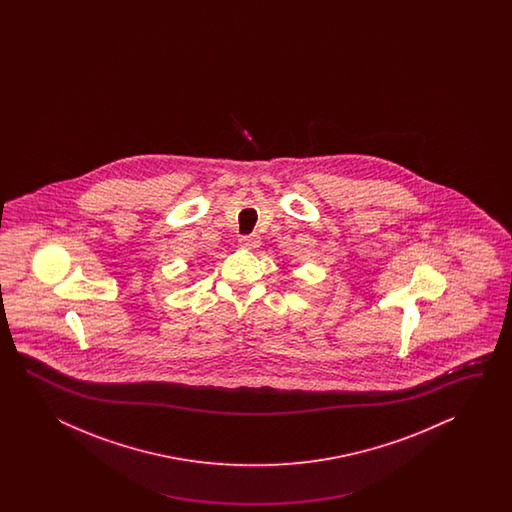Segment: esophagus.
Wrapping results in <instances>:
<instances>
[{
	"instance_id": "obj_1",
	"label": "esophagus",
	"mask_w": 512,
	"mask_h": 512,
	"mask_svg": "<svg viewBox=\"0 0 512 512\" xmlns=\"http://www.w3.org/2000/svg\"><path fill=\"white\" fill-rule=\"evenodd\" d=\"M240 245L241 247H245V249H258L261 245L260 236H256V234L241 236Z\"/></svg>"
}]
</instances>
